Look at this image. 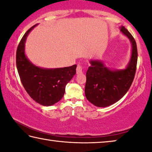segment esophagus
<instances>
[{"label": "esophagus", "mask_w": 152, "mask_h": 152, "mask_svg": "<svg viewBox=\"0 0 152 152\" xmlns=\"http://www.w3.org/2000/svg\"><path fill=\"white\" fill-rule=\"evenodd\" d=\"M76 73L77 74L83 73V67H82L80 64H78V66L76 67Z\"/></svg>", "instance_id": "obj_1"}]
</instances>
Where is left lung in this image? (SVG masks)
Masks as SVG:
<instances>
[{
    "label": "left lung",
    "instance_id": "8db88e82",
    "mask_svg": "<svg viewBox=\"0 0 152 152\" xmlns=\"http://www.w3.org/2000/svg\"><path fill=\"white\" fill-rule=\"evenodd\" d=\"M120 32L131 43V53L129 63L124 69H113L105 66L99 59H91V66L86 73L85 93L89 102L97 107H105L113 105L124 97L133 81L137 62L135 40L123 26Z\"/></svg>",
    "mask_w": 152,
    "mask_h": 152
}]
</instances>
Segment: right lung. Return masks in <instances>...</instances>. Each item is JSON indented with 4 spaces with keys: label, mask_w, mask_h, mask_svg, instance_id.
<instances>
[{
    "label": "right lung",
    "mask_w": 152,
    "mask_h": 152,
    "mask_svg": "<svg viewBox=\"0 0 152 152\" xmlns=\"http://www.w3.org/2000/svg\"><path fill=\"white\" fill-rule=\"evenodd\" d=\"M36 24L25 33L18 45L16 65L21 83L33 100L43 106H50L61 99L66 86L76 74L77 66L44 68L34 64L26 56L25 44Z\"/></svg>",
    "instance_id": "obj_1"
}]
</instances>
